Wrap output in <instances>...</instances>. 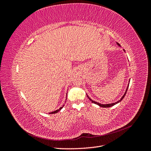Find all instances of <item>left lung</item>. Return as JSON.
Returning <instances> with one entry per match:
<instances>
[{"mask_svg":"<svg viewBox=\"0 0 151 151\" xmlns=\"http://www.w3.org/2000/svg\"><path fill=\"white\" fill-rule=\"evenodd\" d=\"M117 43V45H118V46H119L120 47H121V46H120V45L118 43ZM123 51H124L125 52V50H123ZM130 79H129V84H128V86H127V89H126V90H125V93H124V94H123V96L121 98V99H120V100H118V101H116V102H115V103H109V104H101V103H98V102H96V101H93V100L92 99H91L89 97V96L87 94V96H88V98H89V99L90 100V101L92 102V103H94V104H98V105H99V106H100V107H103V108H109V107H111V106H114V105H115V104H116L117 103H120V101H122V100L124 98V97H125V94H126V93H127V90H128V88H129V83H130Z\"/></svg>","mask_w":151,"mask_h":151,"instance_id":"8db88e82","label":"left lung"}]
</instances>
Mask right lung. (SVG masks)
Returning a JSON list of instances; mask_svg holds the SVG:
<instances>
[{
  "label": "right lung",
  "instance_id": "obj_1",
  "mask_svg": "<svg viewBox=\"0 0 151 151\" xmlns=\"http://www.w3.org/2000/svg\"><path fill=\"white\" fill-rule=\"evenodd\" d=\"M66 95H67V94ZM67 97V96H66ZM66 100H67V98H66ZM66 100H65V101H66ZM63 106H64V104H63V106H62V107H60V108H59V109H57V110H55V111H52V112H50V113H49L50 114H53V113H58L59 111H60L61 110V109H62V108H63Z\"/></svg>",
  "mask_w": 151,
  "mask_h": 151
}]
</instances>
